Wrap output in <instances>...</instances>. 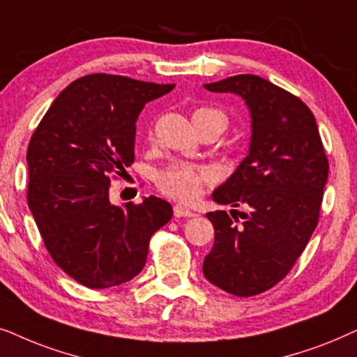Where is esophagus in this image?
Segmentation results:
<instances>
[{
    "label": "esophagus",
    "mask_w": 357,
    "mask_h": 357,
    "mask_svg": "<svg viewBox=\"0 0 357 357\" xmlns=\"http://www.w3.org/2000/svg\"><path fill=\"white\" fill-rule=\"evenodd\" d=\"M173 212H174V217H194L196 213H194L192 211H189L188 207L181 206V204H176V206L173 207Z\"/></svg>",
    "instance_id": "1"
}]
</instances>
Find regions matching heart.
<instances>
[{"instance_id": "1", "label": "heart", "mask_w": 357, "mask_h": 357, "mask_svg": "<svg viewBox=\"0 0 357 357\" xmlns=\"http://www.w3.org/2000/svg\"><path fill=\"white\" fill-rule=\"evenodd\" d=\"M192 122L212 123L218 130L227 127V116L213 107H199L192 112ZM212 183V173L207 168L192 163L176 161L156 174V186L166 196L179 202H191L202 189Z\"/></svg>"}]
</instances>
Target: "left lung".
I'll list each match as a JSON object with an SVG mask.
<instances>
[{
	"label": "left lung",
	"instance_id": "1",
	"mask_svg": "<svg viewBox=\"0 0 357 357\" xmlns=\"http://www.w3.org/2000/svg\"><path fill=\"white\" fill-rule=\"evenodd\" d=\"M235 93L251 112L250 153L212 194L248 211L206 213L215 230L204 259L208 282L236 297L258 296L289 274L317 228L328 158L315 116L301 98L256 75L206 84Z\"/></svg>",
	"mask_w": 357,
	"mask_h": 357
}]
</instances>
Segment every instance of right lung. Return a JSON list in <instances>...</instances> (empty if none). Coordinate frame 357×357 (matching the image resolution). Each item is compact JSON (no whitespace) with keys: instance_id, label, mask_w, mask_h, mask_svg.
<instances>
[{"instance_id":"right-lung-1","label":"right lung","mask_w":357,"mask_h":357,"mask_svg":"<svg viewBox=\"0 0 357 357\" xmlns=\"http://www.w3.org/2000/svg\"><path fill=\"white\" fill-rule=\"evenodd\" d=\"M174 84L93 73L52 102L27 149V204L52 259L76 282L107 289L144 269L151 235L173 207L150 196L126 207L109 201L111 179L135 160V122Z\"/></svg>"}]
</instances>
